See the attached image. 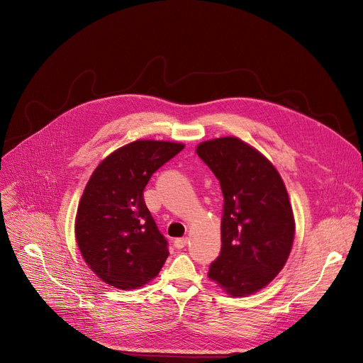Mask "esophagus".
Instances as JSON below:
<instances>
[{
	"label": "esophagus",
	"instance_id": "esophagus-1",
	"mask_svg": "<svg viewBox=\"0 0 363 363\" xmlns=\"http://www.w3.org/2000/svg\"><path fill=\"white\" fill-rule=\"evenodd\" d=\"M189 243V238H180V239H176L174 240V247L177 249H183L186 247V245Z\"/></svg>",
	"mask_w": 363,
	"mask_h": 363
}]
</instances>
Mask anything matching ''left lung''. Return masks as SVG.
<instances>
[{
  "instance_id": "obj_1",
  "label": "left lung",
  "mask_w": 363,
  "mask_h": 363,
  "mask_svg": "<svg viewBox=\"0 0 363 363\" xmlns=\"http://www.w3.org/2000/svg\"><path fill=\"white\" fill-rule=\"evenodd\" d=\"M196 153L223 193L222 250L207 277L232 298L253 295L279 274L294 246L286 186L272 162L238 137L203 141Z\"/></svg>"
}]
</instances>
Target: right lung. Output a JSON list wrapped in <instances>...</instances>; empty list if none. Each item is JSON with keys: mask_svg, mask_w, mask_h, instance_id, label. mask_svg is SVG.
<instances>
[{"mask_svg": "<svg viewBox=\"0 0 363 363\" xmlns=\"http://www.w3.org/2000/svg\"><path fill=\"white\" fill-rule=\"evenodd\" d=\"M184 149L183 143L135 140L93 172L76 214V240L87 266L121 291L141 287L162 270L167 242L144 203L152 174Z\"/></svg>", "mask_w": 363, "mask_h": 363, "instance_id": "add662e5", "label": "right lung"}]
</instances>
